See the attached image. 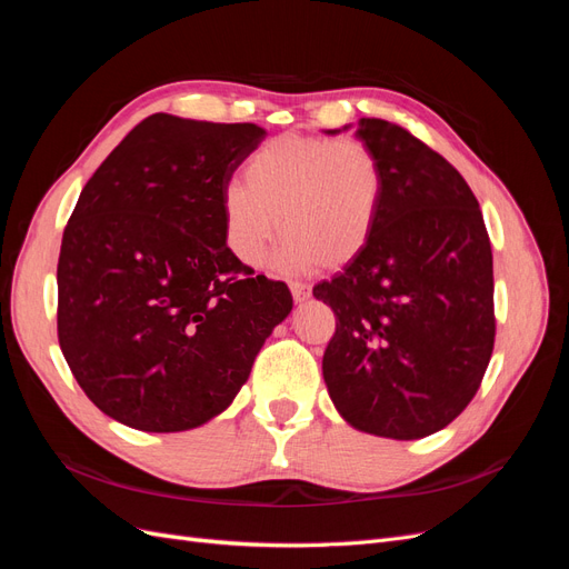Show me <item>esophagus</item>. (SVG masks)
<instances>
[{
    "label": "esophagus",
    "instance_id": "1",
    "mask_svg": "<svg viewBox=\"0 0 569 569\" xmlns=\"http://www.w3.org/2000/svg\"><path fill=\"white\" fill-rule=\"evenodd\" d=\"M289 289H291V297H295L297 303H301V301H306V299H311V287L303 284V282H291Z\"/></svg>",
    "mask_w": 569,
    "mask_h": 569
}]
</instances>
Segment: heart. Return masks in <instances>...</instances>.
I'll list each match as a JSON object with an SVG mask.
<instances>
[{
	"label": "heart",
	"instance_id": "1",
	"mask_svg": "<svg viewBox=\"0 0 569 569\" xmlns=\"http://www.w3.org/2000/svg\"><path fill=\"white\" fill-rule=\"evenodd\" d=\"M385 194V163L366 142L280 134L247 159L244 184L222 189V230L239 261L261 266L282 216L280 268L337 270L372 242Z\"/></svg>",
	"mask_w": 569,
	"mask_h": 569
}]
</instances>
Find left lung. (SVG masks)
Here are the masks:
<instances>
[{"instance_id": "obj_1", "label": "left lung", "mask_w": 569, "mask_h": 569, "mask_svg": "<svg viewBox=\"0 0 569 569\" xmlns=\"http://www.w3.org/2000/svg\"><path fill=\"white\" fill-rule=\"evenodd\" d=\"M337 132V130H330ZM387 194L368 249L313 297L337 316L322 377L360 432L422 439L468 408L493 351V258L479 203L441 153L360 118Z\"/></svg>"}]
</instances>
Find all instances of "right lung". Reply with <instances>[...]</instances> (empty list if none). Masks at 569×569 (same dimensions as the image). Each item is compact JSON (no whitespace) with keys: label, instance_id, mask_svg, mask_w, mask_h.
<instances>
[{"label":"right lung","instance_id":"add662e5","mask_svg":"<svg viewBox=\"0 0 569 569\" xmlns=\"http://www.w3.org/2000/svg\"><path fill=\"white\" fill-rule=\"evenodd\" d=\"M266 140L253 123L153 113L82 187L57 284L59 347L88 399L142 432L226 410L291 311L226 244L220 197Z\"/></svg>","mask_w":569,"mask_h":569}]
</instances>
